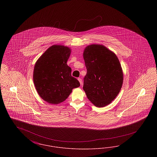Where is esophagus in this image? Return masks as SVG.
Masks as SVG:
<instances>
[{"label":"esophagus","instance_id":"esophagus-1","mask_svg":"<svg viewBox=\"0 0 157 157\" xmlns=\"http://www.w3.org/2000/svg\"><path fill=\"white\" fill-rule=\"evenodd\" d=\"M78 80L79 81V83H80V84H81V85H82V79H81V78H79L78 79Z\"/></svg>","mask_w":157,"mask_h":157}]
</instances>
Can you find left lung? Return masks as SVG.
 Instances as JSON below:
<instances>
[{"instance_id": "1", "label": "left lung", "mask_w": 157, "mask_h": 157, "mask_svg": "<svg viewBox=\"0 0 157 157\" xmlns=\"http://www.w3.org/2000/svg\"><path fill=\"white\" fill-rule=\"evenodd\" d=\"M86 75L83 89L97 107L109 104L118 95L123 83V72L116 55L103 45H89L84 50Z\"/></svg>"}]
</instances>
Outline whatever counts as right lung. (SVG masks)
I'll use <instances>...</instances> for the list:
<instances>
[{
	"label": "right lung",
	"mask_w": 157,
	"mask_h": 157,
	"mask_svg": "<svg viewBox=\"0 0 157 157\" xmlns=\"http://www.w3.org/2000/svg\"><path fill=\"white\" fill-rule=\"evenodd\" d=\"M71 49L53 45L38 59L33 71V82L39 95L46 102L58 104L63 102L80 83L71 75L67 60Z\"/></svg>",
	"instance_id": "add662e5"
}]
</instances>
